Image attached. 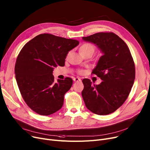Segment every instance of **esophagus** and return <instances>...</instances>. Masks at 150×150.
Masks as SVG:
<instances>
[{
	"label": "esophagus",
	"instance_id": "1",
	"mask_svg": "<svg viewBox=\"0 0 150 150\" xmlns=\"http://www.w3.org/2000/svg\"><path fill=\"white\" fill-rule=\"evenodd\" d=\"M73 81H74V82H81V79H80V78H79V77H74V79H73Z\"/></svg>",
	"mask_w": 150,
	"mask_h": 150
}]
</instances>
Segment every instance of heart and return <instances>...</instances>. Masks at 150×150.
Listing matches in <instances>:
<instances>
[{
    "label": "heart",
    "instance_id": "b5f03b06",
    "mask_svg": "<svg viewBox=\"0 0 150 150\" xmlns=\"http://www.w3.org/2000/svg\"><path fill=\"white\" fill-rule=\"evenodd\" d=\"M95 50V46L93 45H92L91 43H90V42H85V43L83 44L81 47L79 48V51L81 54H85V53H91L93 54V53L94 52ZM69 53L68 54L67 57L69 56Z\"/></svg>",
    "mask_w": 150,
    "mask_h": 150
}]
</instances>
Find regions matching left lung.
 Segmentation results:
<instances>
[{"label":"left lung","instance_id":"8db88e82","mask_svg":"<svg viewBox=\"0 0 150 150\" xmlns=\"http://www.w3.org/2000/svg\"><path fill=\"white\" fill-rule=\"evenodd\" d=\"M82 40L94 44L103 54L92 71L103 81L95 85L83 79V99L91 112L108 115L118 109L129 96L135 80L133 59L125 41L113 33H97Z\"/></svg>","mask_w":150,"mask_h":150}]
</instances>
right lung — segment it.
I'll return each mask as SVG.
<instances>
[{"instance_id": "1", "label": "right lung", "mask_w": 150, "mask_h": 150, "mask_svg": "<svg viewBox=\"0 0 150 150\" xmlns=\"http://www.w3.org/2000/svg\"><path fill=\"white\" fill-rule=\"evenodd\" d=\"M79 42L44 33L24 45L15 64L16 80L24 101L34 112L49 115L60 110L64 95L73 85L71 78L54 82V67L65 65L71 50Z\"/></svg>"}]
</instances>
